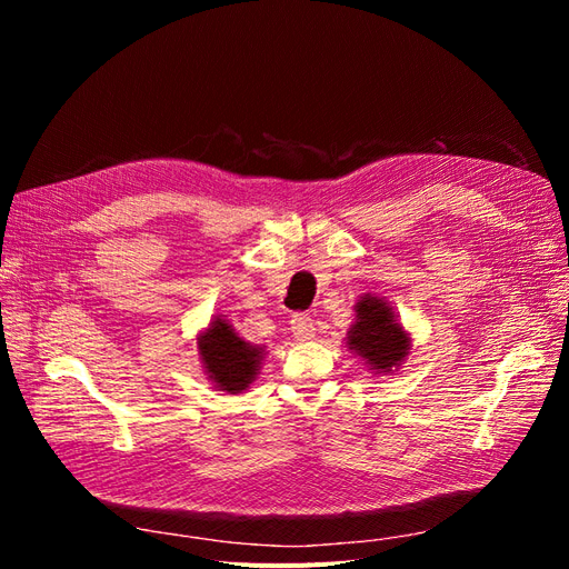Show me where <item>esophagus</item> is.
Wrapping results in <instances>:
<instances>
[{
	"label": "esophagus",
	"instance_id": "1",
	"mask_svg": "<svg viewBox=\"0 0 569 569\" xmlns=\"http://www.w3.org/2000/svg\"><path fill=\"white\" fill-rule=\"evenodd\" d=\"M291 332H295V339L297 341H311L316 337V322L311 316L306 313H299L291 318Z\"/></svg>",
	"mask_w": 569,
	"mask_h": 569
}]
</instances>
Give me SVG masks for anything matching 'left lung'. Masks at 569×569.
Segmentation results:
<instances>
[{"label":"left lung","instance_id":"8db88e82","mask_svg":"<svg viewBox=\"0 0 569 569\" xmlns=\"http://www.w3.org/2000/svg\"><path fill=\"white\" fill-rule=\"evenodd\" d=\"M356 320L347 332V347L375 375L399 370L410 351V335L393 308L375 295H363L353 306Z\"/></svg>","mask_w":569,"mask_h":569}]
</instances>
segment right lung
<instances>
[{
  "label": "right lung",
  "mask_w": 569,
  "mask_h": 569,
  "mask_svg": "<svg viewBox=\"0 0 569 569\" xmlns=\"http://www.w3.org/2000/svg\"><path fill=\"white\" fill-rule=\"evenodd\" d=\"M197 349L211 385L226 393L247 391L266 356V347L239 337L222 316H216L197 337Z\"/></svg>",
  "instance_id": "1"
}]
</instances>
